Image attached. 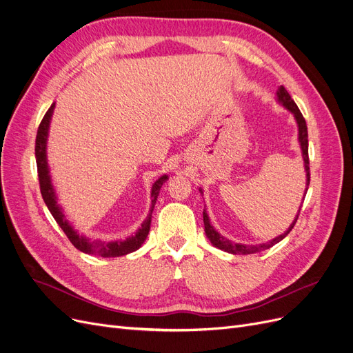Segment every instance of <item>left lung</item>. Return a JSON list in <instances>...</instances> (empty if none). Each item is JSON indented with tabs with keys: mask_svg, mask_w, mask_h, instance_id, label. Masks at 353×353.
Instances as JSON below:
<instances>
[{
	"mask_svg": "<svg viewBox=\"0 0 353 353\" xmlns=\"http://www.w3.org/2000/svg\"><path fill=\"white\" fill-rule=\"evenodd\" d=\"M276 97L278 101L282 104L285 109H288L296 121L298 125V141H299V145H301V152H303V159H304V167H305V173H307V189L308 190V185H310V161H308V132H307V123L303 113L299 112L298 106L295 104V101L291 99L288 91L285 90L283 85H281L276 91ZM202 192V189H199ZM305 194V193H304ZM299 211L294 219V223L290 225V228L286 230L283 234H281L279 237H275L273 240L263 243V244H241V243H234L225 237L221 236V234L211 225L210 223V216L206 214V210H203V225H205V234L206 237L210 239V241L212 243V245L218 247L219 250H224L227 253L231 254H253V253H259V252H263L266 249H270L272 245L278 244L281 240H283L286 236H288L290 231L294 228L296 219H298Z\"/></svg>",
	"mask_w": 353,
	"mask_h": 353,
	"instance_id": "obj_1",
	"label": "left lung"
}]
</instances>
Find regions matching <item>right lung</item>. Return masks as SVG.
<instances>
[{"mask_svg":"<svg viewBox=\"0 0 353 353\" xmlns=\"http://www.w3.org/2000/svg\"><path fill=\"white\" fill-rule=\"evenodd\" d=\"M54 109H55V103H52V106L45 113L41 125H39L37 135H36V147H34L39 185H41V193H42V198L48 206V210L50 211L52 216L55 218L58 225L65 232V236H67L70 239V241L74 244L75 249H78L83 253L96 254V256H101V257H119V256H125L128 253H132V252L138 250L148 236L154 205H155L157 196H159V193H160V189H161L164 181L168 179V176L164 174L159 180L154 181V185L151 188L152 201H151L150 214H148L147 219L141 224V228L134 234V236L128 237L123 241H121V240H117V241H100V240L91 241L87 237L80 236V234H78L71 227L68 221L65 219L62 208L58 205V201H57L55 189H54V186H52V181H50L49 167H48V160H46V142H48L50 117H52V113H54Z\"/></svg>","mask_w":353,"mask_h":353,"instance_id":"add662e5","label":"right lung"}]
</instances>
